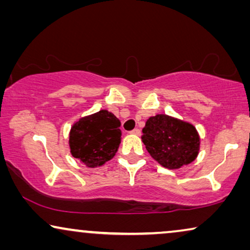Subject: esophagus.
Wrapping results in <instances>:
<instances>
[{"label": "esophagus", "instance_id": "obj_1", "mask_svg": "<svg viewBox=\"0 0 250 250\" xmlns=\"http://www.w3.org/2000/svg\"><path fill=\"white\" fill-rule=\"evenodd\" d=\"M131 134H133V135H140V134H141V131H140V129L139 128H135V129H133V131L131 132Z\"/></svg>", "mask_w": 250, "mask_h": 250}]
</instances>
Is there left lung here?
Listing matches in <instances>:
<instances>
[{
    "label": "left lung",
    "instance_id": "8db88e82",
    "mask_svg": "<svg viewBox=\"0 0 250 250\" xmlns=\"http://www.w3.org/2000/svg\"><path fill=\"white\" fill-rule=\"evenodd\" d=\"M142 133V142L150 156L165 168L179 169L199 155V133L188 122L158 114L149 117Z\"/></svg>",
    "mask_w": 250,
    "mask_h": 250
}]
</instances>
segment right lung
I'll return each mask as SVG.
<instances>
[{
	"label": "right lung",
	"instance_id": "obj_1",
	"mask_svg": "<svg viewBox=\"0 0 250 250\" xmlns=\"http://www.w3.org/2000/svg\"><path fill=\"white\" fill-rule=\"evenodd\" d=\"M119 127V119L105 109L80 118L69 132L71 156L88 168L104 165L114 158L121 145Z\"/></svg>",
	"mask_w": 250,
	"mask_h": 250
}]
</instances>
